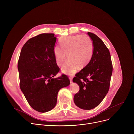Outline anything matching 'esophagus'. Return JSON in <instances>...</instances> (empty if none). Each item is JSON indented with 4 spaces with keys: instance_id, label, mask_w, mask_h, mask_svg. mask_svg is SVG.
Returning a JSON list of instances; mask_svg holds the SVG:
<instances>
[{
    "instance_id": "34e87169",
    "label": "esophagus",
    "mask_w": 134,
    "mask_h": 134,
    "mask_svg": "<svg viewBox=\"0 0 134 134\" xmlns=\"http://www.w3.org/2000/svg\"><path fill=\"white\" fill-rule=\"evenodd\" d=\"M69 80H70V83H72V77H71V76H70V77H69Z\"/></svg>"
}]
</instances>
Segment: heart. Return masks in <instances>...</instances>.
<instances>
[{
    "mask_svg": "<svg viewBox=\"0 0 134 134\" xmlns=\"http://www.w3.org/2000/svg\"><path fill=\"white\" fill-rule=\"evenodd\" d=\"M59 47L53 49L57 65L61 67L67 59L68 61L62 68V71L72 75L79 69L86 67L91 61L93 54V44L89 36L86 34L76 35L62 37Z\"/></svg>",
    "mask_w": 134,
    "mask_h": 134,
    "instance_id": "obj_1",
    "label": "heart"
}]
</instances>
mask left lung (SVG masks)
Masks as SVG:
<instances>
[{
	"label": "left lung",
	"mask_w": 134,
	"mask_h": 134,
	"mask_svg": "<svg viewBox=\"0 0 134 134\" xmlns=\"http://www.w3.org/2000/svg\"><path fill=\"white\" fill-rule=\"evenodd\" d=\"M87 34L93 44L92 58L72 80L80 86V91L74 95V103L83 110L94 109L102 101L108 92L112 73L109 49L97 35Z\"/></svg>",
	"instance_id": "obj_1"
}]
</instances>
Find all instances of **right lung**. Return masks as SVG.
Listing matches in <instances>:
<instances>
[{
  "instance_id": "right-lung-1",
  "label": "right lung",
  "mask_w": 134,
  "mask_h": 134,
  "mask_svg": "<svg viewBox=\"0 0 134 134\" xmlns=\"http://www.w3.org/2000/svg\"><path fill=\"white\" fill-rule=\"evenodd\" d=\"M56 40L53 33L31 38L23 46L18 62L21 90L30 106L40 112L53 109L59 91L70 84L66 75L54 78L59 71L53 54Z\"/></svg>"
}]
</instances>
